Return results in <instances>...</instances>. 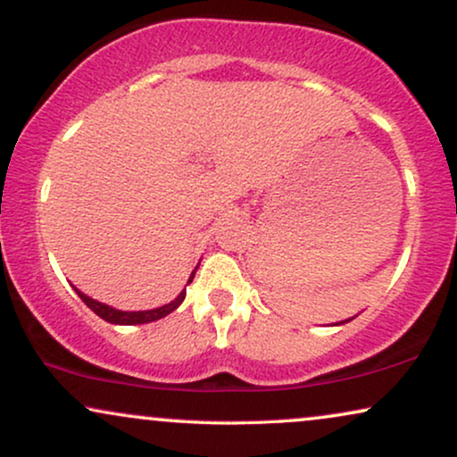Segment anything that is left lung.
<instances>
[{
	"instance_id": "left-lung-1",
	"label": "left lung",
	"mask_w": 457,
	"mask_h": 457,
	"mask_svg": "<svg viewBox=\"0 0 457 457\" xmlns=\"http://www.w3.org/2000/svg\"><path fill=\"white\" fill-rule=\"evenodd\" d=\"M353 318H349V320H345V321H338V324H332V326H340V324H346V321H351Z\"/></svg>"
}]
</instances>
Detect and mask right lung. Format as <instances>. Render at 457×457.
Here are the masks:
<instances>
[{
  "instance_id": "obj_1",
  "label": "right lung",
  "mask_w": 457,
  "mask_h": 457,
  "mask_svg": "<svg viewBox=\"0 0 457 457\" xmlns=\"http://www.w3.org/2000/svg\"><path fill=\"white\" fill-rule=\"evenodd\" d=\"M196 270H198V267H196ZM196 270L190 273V279H187V284L192 282L194 276H196ZM72 288H75V286H72ZM75 292L79 295V299H81L85 305H87L91 312L97 315V318H102L104 321H111V324H117V326H137V324H148V321H156V320L165 318V315H169V313H173L175 309H178L186 299V288H184L171 303H167V305H162V307L145 309V312H120V309H114L111 305H106V303L91 299V296L83 295V292L79 288H75Z\"/></svg>"
}]
</instances>
